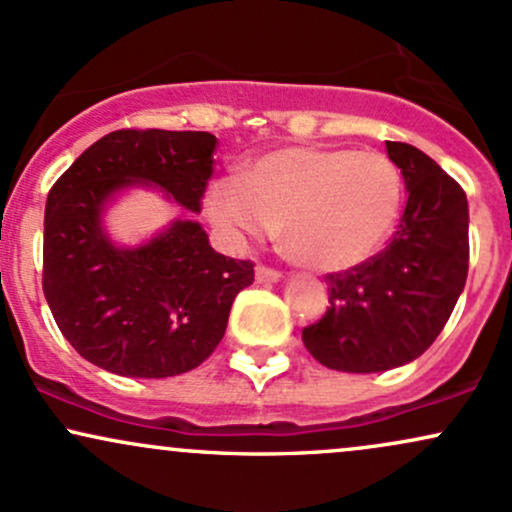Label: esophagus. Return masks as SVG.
<instances>
[{"label":"esophagus","mask_w":512,"mask_h":512,"mask_svg":"<svg viewBox=\"0 0 512 512\" xmlns=\"http://www.w3.org/2000/svg\"><path fill=\"white\" fill-rule=\"evenodd\" d=\"M255 276L257 281H262V284H274V281L281 279V272H276L272 267H264V264H257Z\"/></svg>","instance_id":"obj_1"}]
</instances>
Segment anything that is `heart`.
Listing matches in <instances>:
<instances>
[{"label":"heart","instance_id":"obj_1","mask_svg":"<svg viewBox=\"0 0 512 512\" xmlns=\"http://www.w3.org/2000/svg\"><path fill=\"white\" fill-rule=\"evenodd\" d=\"M402 178L380 151L281 146L207 192V214L231 238L281 226L286 255L310 272H346L378 252L395 226Z\"/></svg>","mask_w":512,"mask_h":512}]
</instances>
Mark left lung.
<instances>
[{"mask_svg": "<svg viewBox=\"0 0 512 512\" xmlns=\"http://www.w3.org/2000/svg\"><path fill=\"white\" fill-rule=\"evenodd\" d=\"M409 199L383 252L327 274L330 308L303 330L315 361L344 373H380L436 342L469 269L467 195L443 168L402 142H385Z\"/></svg>", "mask_w": 512, "mask_h": 512, "instance_id": "obj_1", "label": "left lung"}]
</instances>
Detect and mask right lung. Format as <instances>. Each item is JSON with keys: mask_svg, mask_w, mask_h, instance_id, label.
<instances>
[{"mask_svg": "<svg viewBox=\"0 0 512 512\" xmlns=\"http://www.w3.org/2000/svg\"><path fill=\"white\" fill-rule=\"evenodd\" d=\"M209 132L117 129L88 146L45 204L43 291L67 342L125 378H170L207 361L255 264L209 245L197 221H173L120 248L103 228L117 192L149 185L199 211L214 170Z\"/></svg>", "mask_w": 512, "mask_h": 512, "instance_id": "right-lung-1", "label": "right lung"}]
</instances>
